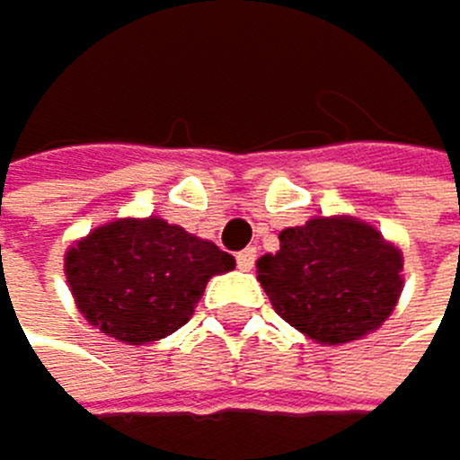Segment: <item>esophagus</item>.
<instances>
[{
    "label": "esophagus",
    "instance_id": "34e87169",
    "mask_svg": "<svg viewBox=\"0 0 460 460\" xmlns=\"http://www.w3.org/2000/svg\"><path fill=\"white\" fill-rule=\"evenodd\" d=\"M235 261H239V270H253V265H256V247L242 250V253L235 256Z\"/></svg>",
    "mask_w": 460,
    "mask_h": 460
}]
</instances>
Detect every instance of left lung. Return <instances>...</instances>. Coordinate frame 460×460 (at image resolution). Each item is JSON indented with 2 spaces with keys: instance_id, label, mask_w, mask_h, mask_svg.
I'll list each match as a JSON object with an SVG mask.
<instances>
[{
  "instance_id": "1",
  "label": "left lung",
  "mask_w": 460,
  "mask_h": 460,
  "mask_svg": "<svg viewBox=\"0 0 460 460\" xmlns=\"http://www.w3.org/2000/svg\"><path fill=\"white\" fill-rule=\"evenodd\" d=\"M256 279L288 325L323 346L363 340L389 320L403 290V253L354 216H314L279 233Z\"/></svg>"
}]
</instances>
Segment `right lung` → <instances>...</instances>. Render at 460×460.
<instances>
[{
  "label": "right lung",
  "mask_w": 460,
  "mask_h": 460,
  "mask_svg": "<svg viewBox=\"0 0 460 460\" xmlns=\"http://www.w3.org/2000/svg\"><path fill=\"white\" fill-rule=\"evenodd\" d=\"M233 268L230 253L158 216L114 218L66 250L77 311L126 346H146L190 323L207 282Z\"/></svg>",
  "instance_id": "1"
}]
</instances>
